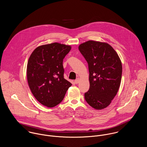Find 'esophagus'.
Segmentation results:
<instances>
[{
	"label": "esophagus",
	"instance_id": "1",
	"mask_svg": "<svg viewBox=\"0 0 147 147\" xmlns=\"http://www.w3.org/2000/svg\"><path fill=\"white\" fill-rule=\"evenodd\" d=\"M79 82H80V78H78L75 80V84H78V83H79Z\"/></svg>",
	"mask_w": 147,
	"mask_h": 147
}]
</instances>
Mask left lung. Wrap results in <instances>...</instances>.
<instances>
[{"label": "left lung", "mask_w": 147, "mask_h": 147, "mask_svg": "<svg viewBox=\"0 0 147 147\" xmlns=\"http://www.w3.org/2000/svg\"><path fill=\"white\" fill-rule=\"evenodd\" d=\"M88 63L89 90L84 94L86 102L96 110L107 107L119 88L122 65L117 53L106 42L89 40L79 46Z\"/></svg>", "instance_id": "left-lung-1"}]
</instances>
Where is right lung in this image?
I'll return each mask as SVG.
<instances>
[{"label":"right lung","instance_id":"add662e5","mask_svg":"<svg viewBox=\"0 0 147 147\" xmlns=\"http://www.w3.org/2000/svg\"><path fill=\"white\" fill-rule=\"evenodd\" d=\"M71 49L70 45L58 42L36 48L27 64L29 88L42 105L53 107L60 104L72 84L64 78L63 60Z\"/></svg>","mask_w":147,"mask_h":147}]
</instances>
